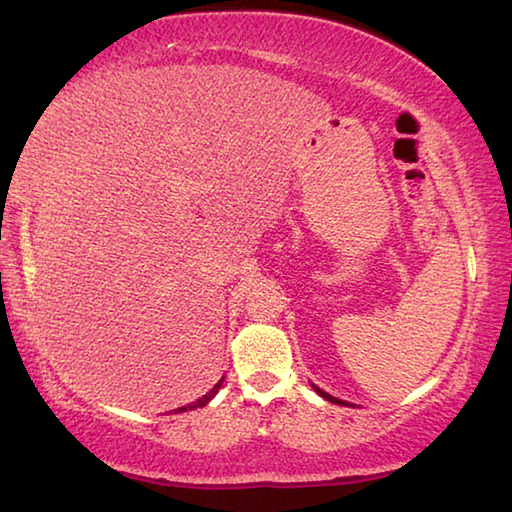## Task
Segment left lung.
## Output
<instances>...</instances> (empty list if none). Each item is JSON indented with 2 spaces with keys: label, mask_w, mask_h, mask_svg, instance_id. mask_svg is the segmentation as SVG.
I'll return each mask as SVG.
<instances>
[{
  "label": "left lung",
  "mask_w": 512,
  "mask_h": 512,
  "mask_svg": "<svg viewBox=\"0 0 512 512\" xmlns=\"http://www.w3.org/2000/svg\"><path fill=\"white\" fill-rule=\"evenodd\" d=\"M313 388H315V392H317V395H320V397H324L326 401H331V404H338V406H349V404H347V401H342V399H338V397H331V395H329V392H324V390H320V388H317V385H313Z\"/></svg>",
  "instance_id": "obj_1"
}]
</instances>
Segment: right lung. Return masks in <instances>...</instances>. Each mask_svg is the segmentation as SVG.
Wrapping results in <instances>:
<instances>
[{
  "label": "right lung",
  "instance_id": "add662e5",
  "mask_svg": "<svg viewBox=\"0 0 512 512\" xmlns=\"http://www.w3.org/2000/svg\"><path fill=\"white\" fill-rule=\"evenodd\" d=\"M224 381V379H222ZM222 381L220 383H215V388L211 390V392H206L204 397H199L197 401H192V404H188V406H181V408H177L174 410V413H186V410H195V408H201V406H206L208 401H211L215 395H217V390H220V385H222Z\"/></svg>",
  "mask_w": 512,
  "mask_h": 512
}]
</instances>
